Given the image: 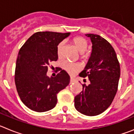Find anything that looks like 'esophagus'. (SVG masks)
<instances>
[{"label":"esophagus","mask_w":134,"mask_h":134,"mask_svg":"<svg viewBox=\"0 0 134 134\" xmlns=\"http://www.w3.org/2000/svg\"><path fill=\"white\" fill-rule=\"evenodd\" d=\"M74 82H75V80L72 77H70V83H73Z\"/></svg>","instance_id":"obj_1"}]
</instances>
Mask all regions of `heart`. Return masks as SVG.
Here are the masks:
<instances>
[{
  "mask_svg": "<svg viewBox=\"0 0 134 134\" xmlns=\"http://www.w3.org/2000/svg\"><path fill=\"white\" fill-rule=\"evenodd\" d=\"M73 45L74 46L76 50L80 53H84L87 49L88 47V42L82 37H76L72 40ZM64 43L60 42L57 46V54L59 57L61 56L62 52V48H63ZM63 68L66 70L68 73L73 74L79 70L80 66L78 64L70 63L68 62H64L63 63Z\"/></svg>",
  "mask_w": 134,
  "mask_h": 134,
  "instance_id": "obj_1",
  "label": "heart"
}]
</instances>
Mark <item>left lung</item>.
Instances as JSON below:
<instances>
[{"mask_svg": "<svg viewBox=\"0 0 134 134\" xmlns=\"http://www.w3.org/2000/svg\"><path fill=\"white\" fill-rule=\"evenodd\" d=\"M92 42V52L85 68L80 73L88 77V85H82V91L74 98V107L88 116L102 113L114 99L120 78V66L113 48L102 37L86 34Z\"/></svg>", "mask_w": 134, "mask_h": 134, "instance_id": "8db88e82", "label": "left lung"}]
</instances>
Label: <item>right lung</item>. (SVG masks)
Here are the masks:
<instances>
[{
	"mask_svg": "<svg viewBox=\"0 0 134 134\" xmlns=\"http://www.w3.org/2000/svg\"><path fill=\"white\" fill-rule=\"evenodd\" d=\"M70 33L37 32L21 47L16 59L15 82L22 102L37 112L52 109L57 104V94L70 82L64 70L55 77L47 76L48 65L57 61V46Z\"/></svg>",
	"mask_w": 134,
	"mask_h": 134,
	"instance_id": "right-lung-1",
	"label": "right lung"
}]
</instances>
